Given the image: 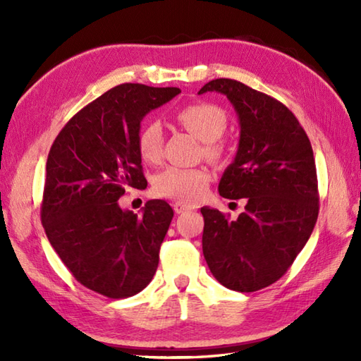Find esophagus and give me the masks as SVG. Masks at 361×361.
<instances>
[{"instance_id":"1","label":"esophagus","mask_w":361,"mask_h":361,"mask_svg":"<svg viewBox=\"0 0 361 361\" xmlns=\"http://www.w3.org/2000/svg\"><path fill=\"white\" fill-rule=\"evenodd\" d=\"M172 206H173V211H175L176 214H181V212H186V211H189V209H192V206L185 203V202H175Z\"/></svg>"}]
</instances>
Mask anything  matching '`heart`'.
<instances>
[{
	"mask_svg": "<svg viewBox=\"0 0 361 361\" xmlns=\"http://www.w3.org/2000/svg\"><path fill=\"white\" fill-rule=\"evenodd\" d=\"M180 124L204 142V155L212 161L224 157L220 136L225 133L228 118L219 105L195 102L176 113ZM163 127L158 121H149L137 133V152L144 163L158 164L163 159ZM211 183V173L203 167L171 166L153 178V192L158 197L175 198L181 202H197L206 194Z\"/></svg>",
	"mask_w": 361,
	"mask_h": 361,
	"instance_id": "b5f03b06",
	"label": "heart"
}]
</instances>
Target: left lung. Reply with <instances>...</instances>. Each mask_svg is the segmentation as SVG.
I'll list each match as a JSON object with an SVG mask.
<instances>
[{
	"instance_id": "left-lung-1",
	"label": "left lung",
	"mask_w": 361,
	"mask_h": 361,
	"mask_svg": "<svg viewBox=\"0 0 361 361\" xmlns=\"http://www.w3.org/2000/svg\"><path fill=\"white\" fill-rule=\"evenodd\" d=\"M233 104L240 137L219 183L229 200L245 198L235 220L202 208L203 255L214 278L235 291H256L293 264L318 219V180L307 135L286 105L233 79L206 83Z\"/></svg>"
}]
</instances>
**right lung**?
<instances>
[{
	"mask_svg": "<svg viewBox=\"0 0 361 361\" xmlns=\"http://www.w3.org/2000/svg\"><path fill=\"white\" fill-rule=\"evenodd\" d=\"M181 90L122 83L74 114L46 161L42 224L49 243L82 286L128 298L149 286L173 211L149 200L122 209L127 188L145 189L137 133L149 111Z\"/></svg>",
	"mask_w": 361,
	"mask_h": 361,
	"instance_id": "1",
	"label": "right lung"
}]
</instances>
